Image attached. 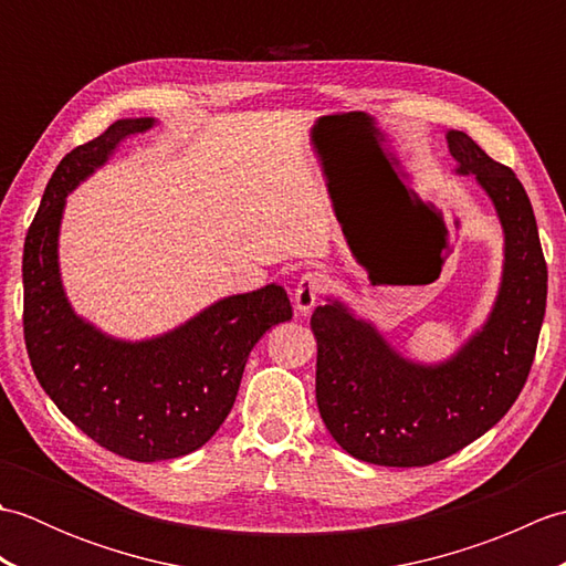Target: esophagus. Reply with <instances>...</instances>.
I'll use <instances>...</instances> for the list:
<instances>
[{"label":"esophagus","instance_id":"esophagus-1","mask_svg":"<svg viewBox=\"0 0 566 566\" xmlns=\"http://www.w3.org/2000/svg\"><path fill=\"white\" fill-rule=\"evenodd\" d=\"M323 290H326V276H323L321 272H306V274H302V280L296 282V290H294V308H296V314L306 316L308 311L316 306Z\"/></svg>","mask_w":566,"mask_h":566}]
</instances>
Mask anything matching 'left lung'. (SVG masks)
Wrapping results in <instances>:
<instances>
[{
	"mask_svg": "<svg viewBox=\"0 0 566 566\" xmlns=\"http://www.w3.org/2000/svg\"><path fill=\"white\" fill-rule=\"evenodd\" d=\"M457 175H474L503 228V272L484 326L436 365L403 357L338 298L311 316L316 401L340 448L381 467H426L460 452L509 413L531 375L545 318L547 264L535 213L511 167L448 130Z\"/></svg>",
	"mask_w": 566,
	"mask_h": 566,
	"instance_id": "1",
	"label": "left lung"
}]
</instances>
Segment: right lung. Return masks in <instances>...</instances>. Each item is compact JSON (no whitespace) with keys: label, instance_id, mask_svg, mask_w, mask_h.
<instances>
[{"label":"right lung","instance_id":"add662e5","mask_svg":"<svg viewBox=\"0 0 566 566\" xmlns=\"http://www.w3.org/2000/svg\"><path fill=\"white\" fill-rule=\"evenodd\" d=\"M155 118H118L67 153L48 182L23 243V338L43 391L82 432L126 460L163 462L199 450L231 413L248 355L292 318L280 284L223 296L182 326L122 340L75 314L60 280L65 199Z\"/></svg>","mask_w":566,"mask_h":566}]
</instances>
